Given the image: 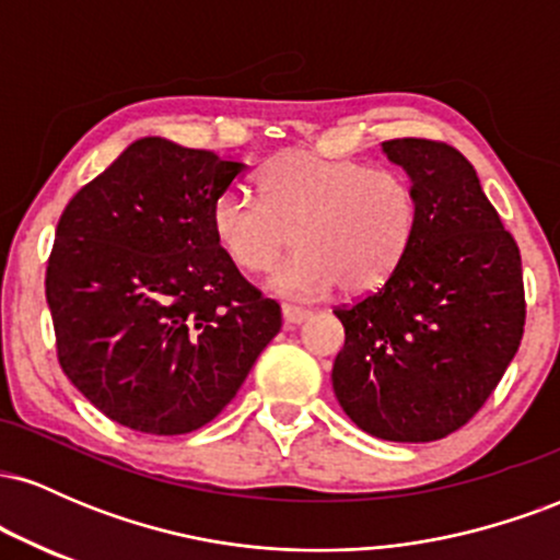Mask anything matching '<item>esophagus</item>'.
Instances as JSON below:
<instances>
[{
  "label": "esophagus",
  "mask_w": 560,
  "mask_h": 560,
  "mask_svg": "<svg viewBox=\"0 0 560 560\" xmlns=\"http://www.w3.org/2000/svg\"><path fill=\"white\" fill-rule=\"evenodd\" d=\"M281 316H284V324H289V326H298V324H305L307 318L313 316L311 311H307V307H300V305H281Z\"/></svg>",
  "instance_id": "obj_1"
}]
</instances>
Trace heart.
Instances as JSON below:
<instances>
[{"label":"heart","instance_id":"obj_1","mask_svg":"<svg viewBox=\"0 0 560 560\" xmlns=\"http://www.w3.org/2000/svg\"><path fill=\"white\" fill-rule=\"evenodd\" d=\"M260 197L229 189L213 202V234L242 271H266L298 240L268 284L316 300L374 292L397 271L419 231V197L405 173L361 160L292 150L258 176Z\"/></svg>","mask_w":560,"mask_h":560}]
</instances>
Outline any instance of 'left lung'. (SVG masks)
<instances>
[{"mask_svg": "<svg viewBox=\"0 0 560 560\" xmlns=\"http://www.w3.org/2000/svg\"><path fill=\"white\" fill-rule=\"evenodd\" d=\"M382 150L410 176L419 231L376 292L334 311L345 347L331 384L371 436L434 442L474 419L522 345V255L455 147L389 139Z\"/></svg>", "mask_w": 560, "mask_h": 560, "instance_id": "8db88e82", "label": "left lung"}]
</instances>
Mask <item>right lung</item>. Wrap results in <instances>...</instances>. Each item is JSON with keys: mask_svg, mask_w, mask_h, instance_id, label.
<instances>
[{"mask_svg": "<svg viewBox=\"0 0 560 560\" xmlns=\"http://www.w3.org/2000/svg\"><path fill=\"white\" fill-rule=\"evenodd\" d=\"M242 171L144 137L62 210L44 281L57 361L120 427H205L281 329L279 302L244 279L210 223Z\"/></svg>", "mask_w": 560, "mask_h": 560, "instance_id": "1", "label": "right lung"}]
</instances>
